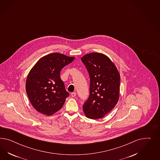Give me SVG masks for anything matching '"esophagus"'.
<instances>
[{"label":"esophagus","instance_id":"obj_1","mask_svg":"<svg viewBox=\"0 0 160 160\" xmlns=\"http://www.w3.org/2000/svg\"><path fill=\"white\" fill-rule=\"evenodd\" d=\"M71 95H72V97H76V92H73L71 94Z\"/></svg>","mask_w":160,"mask_h":160}]
</instances>
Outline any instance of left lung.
<instances>
[{"mask_svg": "<svg viewBox=\"0 0 160 160\" xmlns=\"http://www.w3.org/2000/svg\"><path fill=\"white\" fill-rule=\"evenodd\" d=\"M89 73L90 96L82 108L87 118H102L116 106L120 97V76L106 55L91 53L81 58Z\"/></svg>", "mask_w": 160, "mask_h": 160, "instance_id": "8db88e82", "label": "left lung"}]
</instances>
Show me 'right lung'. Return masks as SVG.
<instances>
[{
  "label": "right lung",
  "instance_id": "1",
  "mask_svg": "<svg viewBox=\"0 0 160 160\" xmlns=\"http://www.w3.org/2000/svg\"><path fill=\"white\" fill-rule=\"evenodd\" d=\"M74 58L58 53L48 54L32 68L26 79V90L30 102L38 112L49 116L62 108L69 94L60 73Z\"/></svg>",
  "mask_w": 160,
  "mask_h": 160
}]
</instances>
